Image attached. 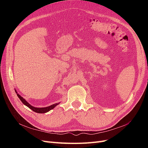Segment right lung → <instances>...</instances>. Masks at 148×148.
<instances>
[{
    "mask_svg": "<svg viewBox=\"0 0 148 148\" xmlns=\"http://www.w3.org/2000/svg\"><path fill=\"white\" fill-rule=\"evenodd\" d=\"M15 92L16 93V95L18 96V98L20 99V101L22 102H23L25 106L28 107L29 109H31L33 111L35 112H37V113H40V114L46 113V112H49V110L53 109L56 106H57L58 104H59V103H56V104H52V105H51L50 106H48V107H33V106H32L31 105H30L27 101H26L20 95H18V94L17 93L16 90H15Z\"/></svg>",
    "mask_w": 148,
    "mask_h": 148,
    "instance_id": "1",
    "label": "right lung"
}]
</instances>
